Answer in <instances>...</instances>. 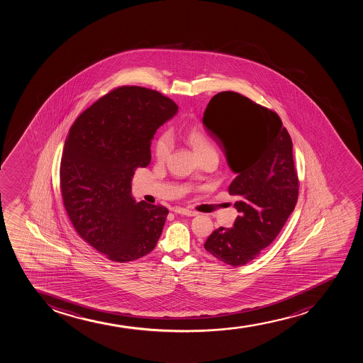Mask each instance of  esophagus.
I'll return each instance as SVG.
<instances>
[{
    "mask_svg": "<svg viewBox=\"0 0 363 363\" xmlns=\"http://www.w3.org/2000/svg\"><path fill=\"white\" fill-rule=\"evenodd\" d=\"M174 211H175L176 213H179V215L187 216V217H193V216L198 215L195 211L188 210V208H182V207H176Z\"/></svg>",
    "mask_w": 363,
    "mask_h": 363,
    "instance_id": "34e87169",
    "label": "esophagus"
}]
</instances>
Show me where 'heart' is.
I'll return each mask as SVG.
<instances>
[{"instance_id": "obj_1", "label": "heart", "mask_w": 363, "mask_h": 363, "mask_svg": "<svg viewBox=\"0 0 363 363\" xmlns=\"http://www.w3.org/2000/svg\"><path fill=\"white\" fill-rule=\"evenodd\" d=\"M184 140L194 148L195 153L200 157V160H203L206 157L215 155L217 156L215 145L212 144L210 138L207 135V133L203 130L201 127H191L184 133ZM172 138L167 133L162 134L158 137L156 143H155V157L158 162H165L168 160L172 152Z\"/></svg>"}]
</instances>
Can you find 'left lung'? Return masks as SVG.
<instances>
[{
	"label": "left lung",
	"instance_id": "obj_1",
	"mask_svg": "<svg viewBox=\"0 0 363 363\" xmlns=\"http://www.w3.org/2000/svg\"><path fill=\"white\" fill-rule=\"evenodd\" d=\"M203 122L238 174L229 194L240 213L234 228L216 229L203 247L228 265H246L277 238L296 206L293 141L277 113L233 91L212 97Z\"/></svg>",
	"mask_w": 363,
	"mask_h": 363
}]
</instances>
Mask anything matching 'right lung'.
I'll return each mask as SVG.
<instances>
[{"label":"right lung","mask_w":363,"mask_h":363,"mask_svg":"<svg viewBox=\"0 0 363 363\" xmlns=\"http://www.w3.org/2000/svg\"><path fill=\"white\" fill-rule=\"evenodd\" d=\"M179 106L158 91L121 86L80 113L65 143L60 189L79 236L109 260L152 252L169 211L132 198L138 168L151 162V140Z\"/></svg>","instance_id":"1"}]
</instances>
